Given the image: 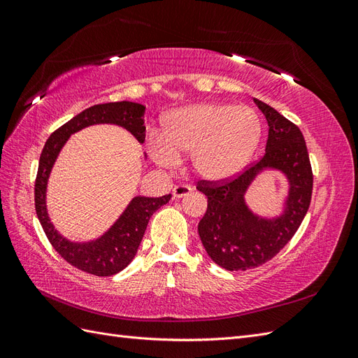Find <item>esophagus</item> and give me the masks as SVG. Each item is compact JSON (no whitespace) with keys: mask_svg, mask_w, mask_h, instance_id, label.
<instances>
[{"mask_svg":"<svg viewBox=\"0 0 358 358\" xmlns=\"http://www.w3.org/2000/svg\"><path fill=\"white\" fill-rule=\"evenodd\" d=\"M191 192H192V188L188 187V185H176L175 188H173V197L182 199L185 196H189Z\"/></svg>","mask_w":358,"mask_h":358,"instance_id":"obj_1","label":"esophagus"}]
</instances>
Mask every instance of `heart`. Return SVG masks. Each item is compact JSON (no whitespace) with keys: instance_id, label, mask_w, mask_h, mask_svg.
<instances>
[{"instance_id":"obj_1","label":"heart","mask_w":358,"mask_h":358,"mask_svg":"<svg viewBox=\"0 0 358 358\" xmlns=\"http://www.w3.org/2000/svg\"><path fill=\"white\" fill-rule=\"evenodd\" d=\"M262 137V119L251 107L196 104L170 116L162 138H152V154L164 167H175L179 157L191 155L199 178L221 183L236 178L249 164Z\"/></svg>"}]
</instances>
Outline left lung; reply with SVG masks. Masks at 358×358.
Masks as SVG:
<instances>
[{
    "label": "left lung",
    "instance_id": "1",
    "mask_svg": "<svg viewBox=\"0 0 358 358\" xmlns=\"http://www.w3.org/2000/svg\"><path fill=\"white\" fill-rule=\"evenodd\" d=\"M254 101L268 124L263 158L230 180L197 182V189L208 197V210L199 222L201 243L213 262L230 272L254 268L272 259L296 234L312 199L313 175L305 137L273 107L257 99ZM267 168L282 171L290 182L286 209L272 220L252 214L244 203L247 187Z\"/></svg>",
    "mask_w": 358,
    "mask_h": 358
}]
</instances>
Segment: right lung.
<instances>
[{
    "label": "right lung",
    "mask_w": 358,
    "mask_h": 358,
    "mask_svg": "<svg viewBox=\"0 0 358 358\" xmlns=\"http://www.w3.org/2000/svg\"><path fill=\"white\" fill-rule=\"evenodd\" d=\"M145 106L131 101L96 104L76 115L59 127L46 140L41 150L34 185V201L38 221L53 249L66 262L85 273L95 276H112L124 270L137 252L143 239L148 222L161 206L169 203L171 194L162 197H134L119 220L100 239L74 243L62 237L49 220L46 210V187L50 170L67 138L79 129L94 124H115L128 129L140 143L145 142L146 127L143 125Z\"/></svg>",
    "instance_id": "add662e5"
}]
</instances>
